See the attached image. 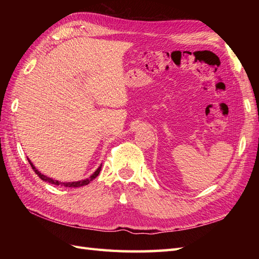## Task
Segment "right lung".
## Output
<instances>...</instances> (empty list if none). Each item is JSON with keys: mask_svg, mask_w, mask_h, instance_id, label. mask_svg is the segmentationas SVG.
<instances>
[{"mask_svg": "<svg viewBox=\"0 0 259 259\" xmlns=\"http://www.w3.org/2000/svg\"><path fill=\"white\" fill-rule=\"evenodd\" d=\"M27 160H29V158H27ZM29 162H30V164H31V167H32V169L34 170V172L38 176V177H40L43 181H47V183H49V184H52V185H57V186H64V187H71V188H76V187H82V186H85V185H88L90 183V181H92L93 179H95L97 176L100 174V170H101V167H102V164L100 167H99L95 172H93L89 178H87V179H83V180H80V181H72V183H61V181H59V180H56V179H52V178H49V177H47V176H45V175H42L40 171H38V170L33 166V163L29 160Z\"/></svg>", "mask_w": 259, "mask_h": 259, "instance_id": "add662e5", "label": "right lung"}]
</instances>
